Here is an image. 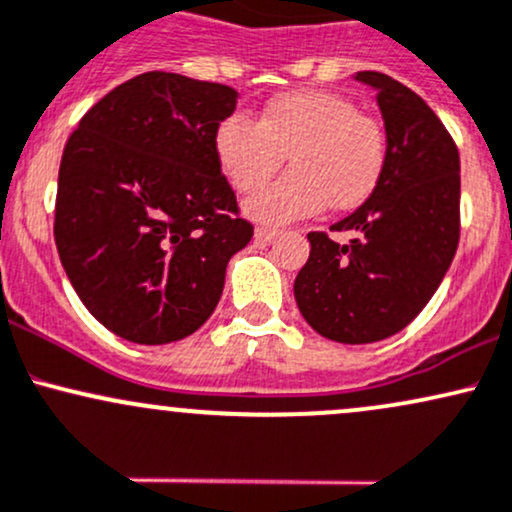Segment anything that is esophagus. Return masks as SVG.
<instances>
[{"label": "esophagus", "mask_w": 512, "mask_h": 512, "mask_svg": "<svg viewBox=\"0 0 512 512\" xmlns=\"http://www.w3.org/2000/svg\"><path fill=\"white\" fill-rule=\"evenodd\" d=\"M278 234V229L273 227H256V241H273Z\"/></svg>", "instance_id": "34e87169"}]
</instances>
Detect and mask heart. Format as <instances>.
<instances>
[{
  "label": "heart",
  "instance_id": "b5f03b06",
  "mask_svg": "<svg viewBox=\"0 0 512 512\" xmlns=\"http://www.w3.org/2000/svg\"><path fill=\"white\" fill-rule=\"evenodd\" d=\"M387 132L343 96L302 89L268 101L258 118L232 113L217 125L215 154L237 191L271 181L290 154L292 171L246 200V215L268 225L353 210L380 186Z\"/></svg>",
  "mask_w": 512,
  "mask_h": 512
}]
</instances>
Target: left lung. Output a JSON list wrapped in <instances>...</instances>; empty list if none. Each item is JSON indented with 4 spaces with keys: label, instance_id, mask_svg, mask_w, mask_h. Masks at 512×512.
I'll list each match as a JSON object with an SVG mask.
<instances>
[{
    "label": "left lung",
    "instance_id": "obj_1",
    "mask_svg": "<svg viewBox=\"0 0 512 512\" xmlns=\"http://www.w3.org/2000/svg\"><path fill=\"white\" fill-rule=\"evenodd\" d=\"M355 79L377 91L387 130L380 186L331 232H309L295 300L314 331L338 343H375L421 314L459 244V152L416 91L382 72Z\"/></svg>",
    "mask_w": 512,
    "mask_h": 512
}]
</instances>
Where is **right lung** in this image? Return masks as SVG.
Listing matches in <instances>:
<instances>
[{
    "label": "right lung",
    "mask_w": 512,
    "mask_h": 512,
    "mask_svg": "<svg viewBox=\"0 0 512 512\" xmlns=\"http://www.w3.org/2000/svg\"><path fill=\"white\" fill-rule=\"evenodd\" d=\"M232 86L145 72L108 91L62 152L55 244L79 300L125 341L198 331L254 237L215 154Z\"/></svg>",
    "instance_id": "1"
}]
</instances>
